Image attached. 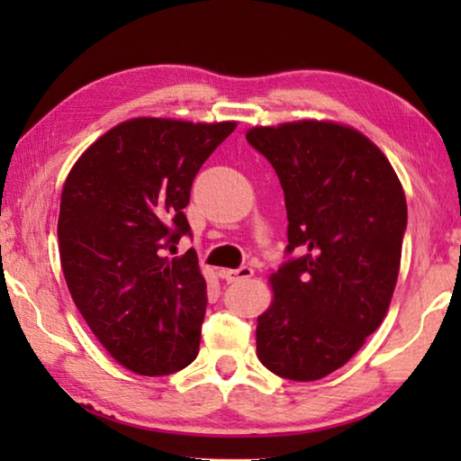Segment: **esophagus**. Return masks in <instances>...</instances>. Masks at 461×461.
Instances as JSON below:
<instances>
[{"mask_svg":"<svg viewBox=\"0 0 461 461\" xmlns=\"http://www.w3.org/2000/svg\"><path fill=\"white\" fill-rule=\"evenodd\" d=\"M223 276H225V280H228V283L236 285V283H241V280L252 278L254 276V270L249 268V267H240L236 270H225Z\"/></svg>","mask_w":461,"mask_h":461,"instance_id":"obj_1","label":"esophagus"}]
</instances>
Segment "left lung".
<instances>
[{
	"instance_id": "8db88e82",
	"label": "left lung",
	"mask_w": 461,
	"mask_h": 461,
	"mask_svg": "<svg viewBox=\"0 0 461 461\" xmlns=\"http://www.w3.org/2000/svg\"><path fill=\"white\" fill-rule=\"evenodd\" d=\"M248 144L285 193L286 260L272 275L256 352L278 376L311 382L341 368L393 299L407 201L386 156L352 128L294 122L254 128Z\"/></svg>"
}]
</instances>
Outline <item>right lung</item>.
I'll return each instance as SVG.
<instances>
[{
	"label": "right lung",
	"mask_w": 461,
	"mask_h": 461,
	"mask_svg": "<svg viewBox=\"0 0 461 461\" xmlns=\"http://www.w3.org/2000/svg\"><path fill=\"white\" fill-rule=\"evenodd\" d=\"M233 122L136 118L77 160L60 197L59 249L77 309L109 354L144 376L183 370L199 354L207 283L183 209L199 168Z\"/></svg>",
	"instance_id": "add662e5"
}]
</instances>
